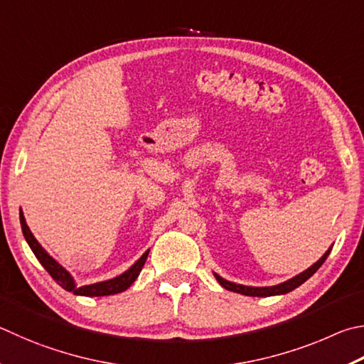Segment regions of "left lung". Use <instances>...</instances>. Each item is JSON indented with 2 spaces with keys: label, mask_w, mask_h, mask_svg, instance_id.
Masks as SVG:
<instances>
[{
  "label": "left lung",
  "mask_w": 364,
  "mask_h": 364,
  "mask_svg": "<svg viewBox=\"0 0 364 364\" xmlns=\"http://www.w3.org/2000/svg\"><path fill=\"white\" fill-rule=\"evenodd\" d=\"M331 248L329 247L326 250V253L323 255L318 261H316L315 264H312L309 269L304 270V272L297 274L296 277H293V279H289L287 282L283 283H279V285H274V287H247V285H240V283H234V282H229L226 279H223L221 275H218L216 272H213L215 279L218 280V283L223 288L229 289V291H234V293H239V294H243V296H253V297H269V296H280V294H287L289 291H293V289H296L297 287H301L304 282L309 280L310 277H312L316 270H318L321 267V264L326 261V257L329 256V253H331Z\"/></svg>",
  "instance_id": "1"
}]
</instances>
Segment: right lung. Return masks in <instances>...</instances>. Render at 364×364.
I'll use <instances>...</instances> for the list:
<instances>
[{"instance_id":"obj_1","label":"right lung","mask_w":364,"mask_h":364,"mask_svg":"<svg viewBox=\"0 0 364 364\" xmlns=\"http://www.w3.org/2000/svg\"><path fill=\"white\" fill-rule=\"evenodd\" d=\"M21 226H22V232H23L26 243H28V247L38 257V261L43 264V267L48 270L52 279H54L63 289H67V291H71L76 296H87V297L109 296V294H117V293L125 291V289H127L132 283L136 280V277L140 275L144 262H146V257L149 255V250L144 251L140 259H138L135 264H132V266L125 270V272L114 277V279L97 282V283H92V285L77 287L75 279H73V275L68 272V270L65 269L60 262H57L54 257H52L48 251L41 247V243L35 239V235L31 234L30 228L26 226L22 208H21Z\"/></svg>"}]
</instances>
